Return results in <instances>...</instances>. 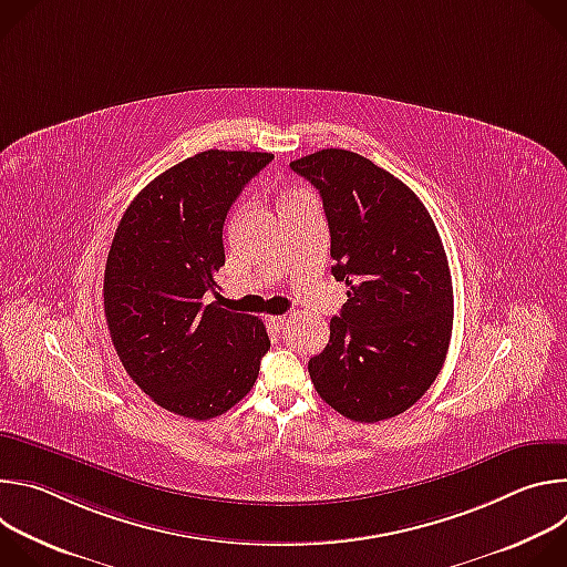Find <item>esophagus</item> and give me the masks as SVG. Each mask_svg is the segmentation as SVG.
<instances>
[{
	"mask_svg": "<svg viewBox=\"0 0 567 567\" xmlns=\"http://www.w3.org/2000/svg\"><path fill=\"white\" fill-rule=\"evenodd\" d=\"M269 320H271V326L278 330H282L287 326V316H271Z\"/></svg>",
	"mask_w": 567,
	"mask_h": 567,
	"instance_id": "34e87169",
	"label": "esophagus"
}]
</instances>
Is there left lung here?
<instances>
[{
	"instance_id": "1",
	"label": "left lung",
	"mask_w": 567,
	"mask_h": 567,
	"mask_svg": "<svg viewBox=\"0 0 567 567\" xmlns=\"http://www.w3.org/2000/svg\"><path fill=\"white\" fill-rule=\"evenodd\" d=\"M322 199L332 276L348 302L330 320V343L309 359L322 401L343 417L390 420L431 388L453 330V285L440 233L422 199L350 150L291 161Z\"/></svg>"
}]
</instances>
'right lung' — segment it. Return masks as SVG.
<instances>
[{
  "label": "right lung",
  "mask_w": 567,
  "mask_h": 567,
  "mask_svg": "<svg viewBox=\"0 0 567 567\" xmlns=\"http://www.w3.org/2000/svg\"><path fill=\"white\" fill-rule=\"evenodd\" d=\"M271 158L199 152L150 182L116 228L103 285L112 343L132 381L175 415L204 422L233 409L271 348L262 320L204 302L224 267L226 213Z\"/></svg>",
  "instance_id": "obj_1"
}]
</instances>
